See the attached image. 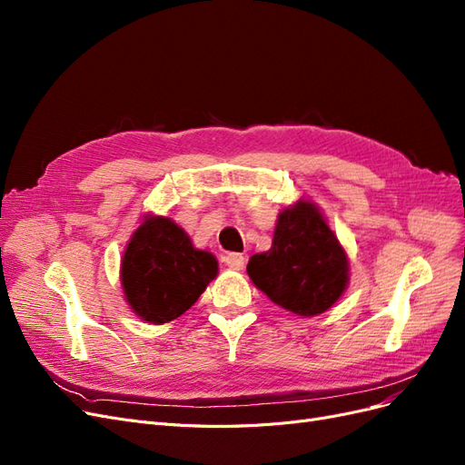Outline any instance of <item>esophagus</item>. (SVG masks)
Returning a JSON list of instances; mask_svg holds the SVG:
<instances>
[{
	"label": "esophagus",
	"instance_id": "1",
	"mask_svg": "<svg viewBox=\"0 0 465 465\" xmlns=\"http://www.w3.org/2000/svg\"><path fill=\"white\" fill-rule=\"evenodd\" d=\"M223 262H224V265H229L231 270H244V265H246V258L242 256V254H227V256H223Z\"/></svg>",
	"mask_w": 465,
	"mask_h": 465
}]
</instances>
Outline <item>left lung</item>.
Masks as SVG:
<instances>
[{"label": "left lung", "mask_w": 465, "mask_h": 465, "mask_svg": "<svg viewBox=\"0 0 465 465\" xmlns=\"http://www.w3.org/2000/svg\"><path fill=\"white\" fill-rule=\"evenodd\" d=\"M246 272L272 302L311 318L341 299L349 258L320 207L299 200L279 211L272 248L252 256Z\"/></svg>", "instance_id": "8db88e82"}]
</instances>
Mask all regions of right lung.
I'll return each mask as SVG.
<instances>
[{
    "instance_id": "obj_1",
    "label": "right lung",
    "mask_w": 465,
    "mask_h": 465,
    "mask_svg": "<svg viewBox=\"0 0 465 465\" xmlns=\"http://www.w3.org/2000/svg\"><path fill=\"white\" fill-rule=\"evenodd\" d=\"M217 273L219 263L211 252L195 248L173 219L153 213L134 231L120 263L125 302L154 326L184 314Z\"/></svg>"
}]
</instances>
